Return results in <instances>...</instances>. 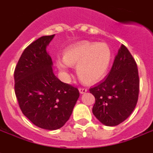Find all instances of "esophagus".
I'll return each instance as SVG.
<instances>
[{"mask_svg": "<svg viewBox=\"0 0 153 153\" xmlns=\"http://www.w3.org/2000/svg\"><path fill=\"white\" fill-rule=\"evenodd\" d=\"M79 93H80L81 94H85V93L87 92V89H85V88H79Z\"/></svg>", "mask_w": 153, "mask_h": 153, "instance_id": "34e87169", "label": "esophagus"}]
</instances>
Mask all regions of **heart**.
Returning <instances> with one entry per match:
<instances>
[{
	"mask_svg": "<svg viewBox=\"0 0 153 153\" xmlns=\"http://www.w3.org/2000/svg\"><path fill=\"white\" fill-rule=\"evenodd\" d=\"M112 53L106 43L85 42L67 48L64 59H56V65L64 75L69 74L71 66H77L82 80L96 83L105 76L111 64Z\"/></svg>",
	"mask_w": 153,
	"mask_h": 153,
	"instance_id": "1",
	"label": "heart"
}]
</instances>
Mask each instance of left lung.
<instances>
[{
    "label": "left lung",
    "mask_w": 153,
    "mask_h": 153,
    "mask_svg": "<svg viewBox=\"0 0 153 153\" xmlns=\"http://www.w3.org/2000/svg\"><path fill=\"white\" fill-rule=\"evenodd\" d=\"M89 92L95 97L93 113L105 126H117L133 112L138 99V70L125 45L118 50L106 79Z\"/></svg>",
    "instance_id": "left-lung-1"
}]
</instances>
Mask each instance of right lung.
<instances>
[{
    "mask_svg": "<svg viewBox=\"0 0 153 153\" xmlns=\"http://www.w3.org/2000/svg\"><path fill=\"white\" fill-rule=\"evenodd\" d=\"M54 36L41 37L25 48L14 72L22 112L35 126L49 130L64 126L79 97V89L62 82L53 73L46 48Z\"/></svg>",
    "mask_w": 153,
    "mask_h": 153,
    "instance_id": "add662e5",
    "label": "right lung"
}]
</instances>
